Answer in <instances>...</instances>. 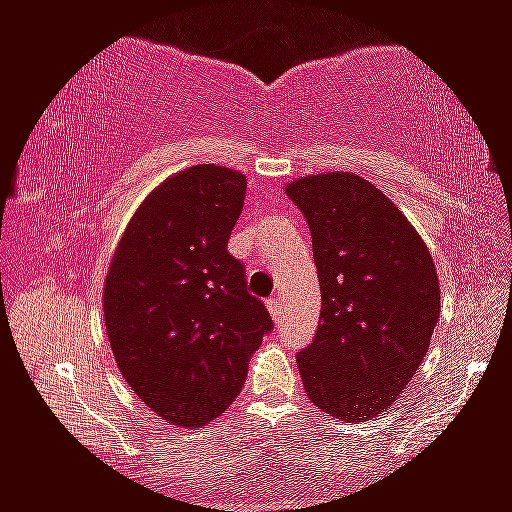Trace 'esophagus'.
I'll return each mask as SVG.
<instances>
[{
    "label": "esophagus",
    "mask_w": 512,
    "mask_h": 512,
    "mask_svg": "<svg viewBox=\"0 0 512 512\" xmlns=\"http://www.w3.org/2000/svg\"><path fill=\"white\" fill-rule=\"evenodd\" d=\"M280 308H282L280 299H269V301H266V310H269V315H271L273 319H276V317L280 315Z\"/></svg>",
    "instance_id": "esophagus-1"
}]
</instances>
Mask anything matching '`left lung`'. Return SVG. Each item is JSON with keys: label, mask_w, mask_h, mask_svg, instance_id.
Returning <instances> with one entry per match:
<instances>
[{"label": "left lung", "mask_w": 512, "mask_h": 512, "mask_svg": "<svg viewBox=\"0 0 512 512\" xmlns=\"http://www.w3.org/2000/svg\"><path fill=\"white\" fill-rule=\"evenodd\" d=\"M285 190L308 220L322 287V322L296 354L305 393L342 421H370L427 354L437 269L402 211L358 174H315Z\"/></svg>", "instance_id": "8db88e82"}]
</instances>
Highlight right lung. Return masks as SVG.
<instances>
[{
    "label": "right lung",
    "instance_id": "right-lung-1",
    "mask_svg": "<svg viewBox=\"0 0 512 512\" xmlns=\"http://www.w3.org/2000/svg\"><path fill=\"white\" fill-rule=\"evenodd\" d=\"M246 177L195 165L151 190L105 278L103 312L121 375L172 425L200 427L234 402L248 356L273 329L227 241Z\"/></svg>",
    "mask_w": 512,
    "mask_h": 512
}]
</instances>
